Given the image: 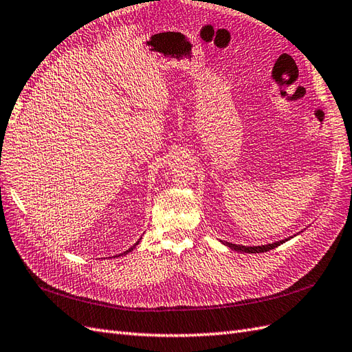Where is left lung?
<instances>
[{
  "label": "left lung",
  "instance_id": "left-lung-1",
  "mask_svg": "<svg viewBox=\"0 0 352 352\" xmlns=\"http://www.w3.org/2000/svg\"><path fill=\"white\" fill-rule=\"evenodd\" d=\"M287 241V239H285ZM285 241H279V242H274V244H267V245H262V247H244V245H236V244H230V242H224L228 247H230L232 250L235 251H242V253H265V251L274 250L275 247H278L279 244H283Z\"/></svg>",
  "mask_w": 352,
  "mask_h": 352
}]
</instances>
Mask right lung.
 <instances>
[{"label":"right lung","mask_w":352,"mask_h":352,"mask_svg":"<svg viewBox=\"0 0 352 352\" xmlns=\"http://www.w3.org/2000/svg\"><path fill=\"white\" fill-rule=\"evenodd\" d=\"M137 245H138V242H137V244H135L133 247H131V248H129L128 251H124V253H123V254H126V253H129V251H131V250H133V248H135V247H137Z\"/></svg>","instance_id":"right-lung-1"}]
</instances>
